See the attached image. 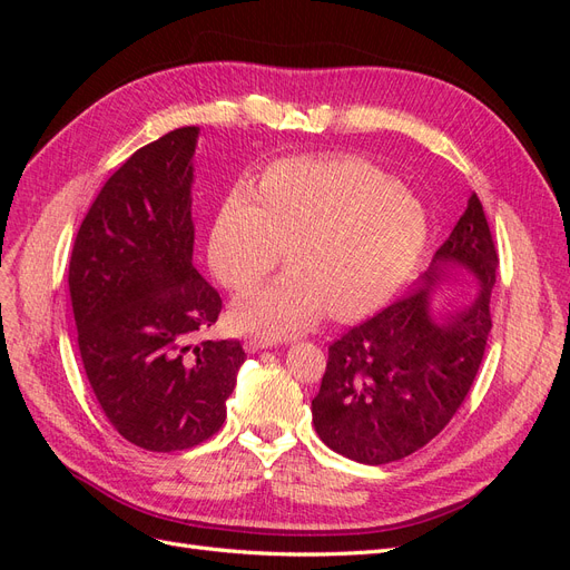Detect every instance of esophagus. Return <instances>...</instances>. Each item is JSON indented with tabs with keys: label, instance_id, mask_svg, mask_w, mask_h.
Returning <instances> with one entry per match:
<instances>
[{
	"label": "esophagus",
	"instance_id": "esophagus-1",
	"mask_svg": "<svg viewBox=\"0 0 570 570\" xmlns=\"http://www.w3.org/2000/svg\"><path fill=\"white\" fill-rule=\"evenodd\" d=\"M268 347H273V340H271V337H258V335H254V337H247V340H245V350H247L249 354L268 350Z\"/></svg>",
	"mask_w": 570,
	"mask_h": 570
}]
</instances>
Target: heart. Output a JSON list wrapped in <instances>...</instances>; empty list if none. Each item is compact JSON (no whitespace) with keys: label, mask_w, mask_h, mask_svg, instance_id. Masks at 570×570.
<instances>
[{"label":"heart","mask_w":570,"mask_h":570,"mask_svg":"<svg viewBox=\"0 0 570 570\" xmlns=\"http://www.w3.org/2000/svg\"><path fill=\"white\" fill-rule=\"evenodd\" d=\"M220 199L206 256L243 295L278 268L292 273L235 304V321L266 335L312 325L325 308L358 318L383 306L416 266L428 239L423 204L358 157L292 159Z\"/></svg>","instance_id":"obj_1"}]
</instances>
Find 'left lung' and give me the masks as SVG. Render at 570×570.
I'll use <instances>...</instances> for the list:
<instances>
[{
    "instance_id": "left-lung-1",
    "label": "left lung",
    "mask_w": 570,
    "mask_h": 570,
    "mask_svg": "<svg viewBox=\"0 0 570 570\" xmlns=\"http://www.w3.org/2000/svg\"><path fill=\"white\" fill-rule=\"evenodd\" d=\"M497 249L473 193L433 264L402 299L327 347L314 428L333 452L358 463L400 461L452 421L469 394L492 331ZM465 269L479 297L434 318V287Z\"/></svg>"
}]
</instances>
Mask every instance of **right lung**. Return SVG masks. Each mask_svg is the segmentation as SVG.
<instances>
[{"label":"right lung","instance_id":"1","mask_svg":"<svg viewBox=\"0 0 570 570\" xmlns=\"http://www.w3.org/2000/svg\"><path fill=\"white\" fill-rule=\"evenodd\" d=\"M199 128L170 130L120 166L80 223L68 266L78 347L109 423L147 452L209 440L245 350L199 340L220 314L193 266Z\"/></svg>","mask_w":570,"mask_h":570}]
</instances>
